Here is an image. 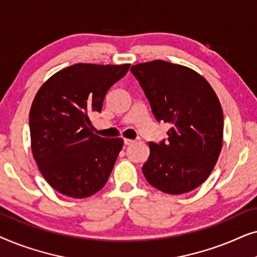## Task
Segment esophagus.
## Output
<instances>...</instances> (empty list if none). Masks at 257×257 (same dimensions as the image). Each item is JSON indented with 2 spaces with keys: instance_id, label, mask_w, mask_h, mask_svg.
I'll return each mask as SVG.
<instances>
[{
  "instance_id": "34e87169",
  "label": "esophagus",
  "mask_w": 257,
  "mask_h": 257,
  "mask_svg": "<svg viewBox=\"0 0 257 257\" xmlns=\"http://www.w3.org/2000/svg\"><path fill=\"white\" fill-rule=\"evenodd\" d=\"M139 138L138 139H136V140H131V139H124V144L126 146H131V145H133V144H136L137 142H139Z\"/></svg>"
}]
</instances>
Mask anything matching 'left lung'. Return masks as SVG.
Here are the masks:
<instances>
[{"mask_svg":"<svg viewBox=\"0 0 257 257\" xmlns=\"http://www.w3.org/2000/svg\"><path fill=\"white\" fill-rule=\"evenodd\" d=\"M157 121L171 125L167 140L150 143L143 173L167 194L199 187L215 166L222 147L223 113L208 82L194 70L165 61L133 65Z\"/></svg>","mask_w":257,"mask_h":257,"instance_id":"1","label":"left lung"}]
</instances>
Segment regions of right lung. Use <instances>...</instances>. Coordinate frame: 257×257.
Instances as JSON below:
<instances>
[{
	"mask_svg": "<svg viewBox=\"0 0 257 257\" xmlns=\"http://www.w3.org/2000/svg\"><path fill=\"white\" fill-rule=\"evenodd\" d=\"M130 64H73L50 77L35 96L29 127L34 159L56 191L87 198L106 184L124 142L94 135L90 115Z\"/></svg>",
	"mask_w": 257,
	"mask_h": 257,
	"instance_id": "right-lung-1",
	"label": "right lung"
}]
</instances>
